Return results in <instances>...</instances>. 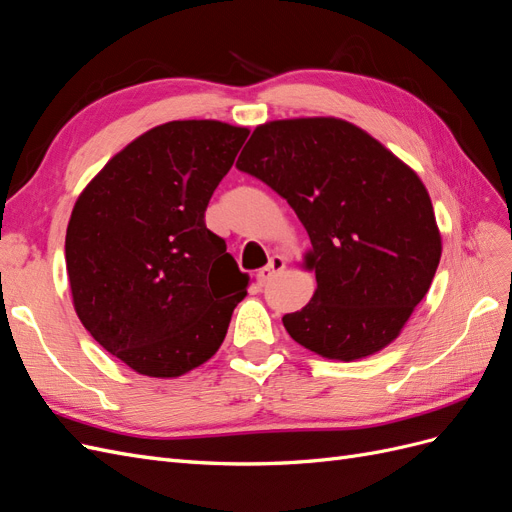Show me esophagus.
<instances>
[{
    "mask_svg": "<svg viewBox=\"0 0 512 512\" xmlns=\"http://www.w3.org/2000/svg\"><path fill=\"white\" fill-rule=\"evenodd\" d=\"M284 269H286V260H284L282 256H271V258H269V265L258 273L260 282H269V280H273V277H275L277 273H282Z\"/></svg>",
    "mask_w": 512,
    "mask_h": 512,
    "instance_id": "esophagus-1",
    "label": "esophagus"
}]
</instances>
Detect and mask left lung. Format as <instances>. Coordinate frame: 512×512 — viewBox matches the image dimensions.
Returning <instances> with one entry per match:
<instances>
[{
  "mask_svg": "<svg viewBox=\"0 0 512 512\" xmlns=\"http://www.w3.org/2000/svg\"><path fill=\"white\" fill-rule=\"evenodd\" d=\"M297 213L316 292L282 318L294 342L354 361L389 346L436 275L442 239L431 198L410 166L335 117L258 126L237 160Z\"/></svg>",
  "mask_w": 512,
  "mask_h": 512,
  "instance_id": "1",
  "label": "left lung"
}]
</instances>
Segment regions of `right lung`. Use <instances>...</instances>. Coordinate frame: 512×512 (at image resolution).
Masks as SVG:
<instances>
[{
	"label": "right lung",
	"instance_id": "add662e5",
	"mask_svg": "<svg viewBox=\"0 0 512 512\" xmlns=\"http://www.w3.org/2000/svg\"><path fill=\"white\" fill-rule=\"evenodd\" d=\"M247 128L168 121L138 136L76 200L66 232L74 309L91 337L151 378H177L222 346L250 275L205 224Z\"/></svg>",
	"mask_w": 512,
	"mask_h": 512
}]
</instances>
